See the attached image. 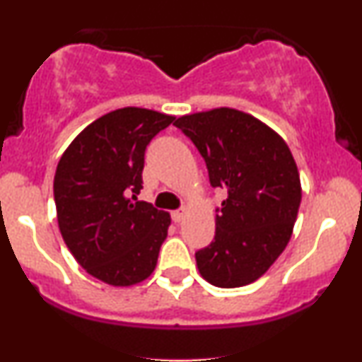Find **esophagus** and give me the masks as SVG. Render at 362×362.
I'll list each match as a JSON object with an SVG mask.
<instances>
[{
  "label": "esophagus",
  "instance_id": "obj_1",
  "mask_svg": "<svg viewBox=\"0 0 362 362\" xmlns=\"http://www.w3.org/2000/svg\"><path fill=\"white\" fill-rule=\"evenodd\" d=\"M172 219H173V221H175V223L184 221V209L173 211V213H172Z\"/></svg>",
  "mask_w": 362,
  "mask_h": 362
}]
</instances>
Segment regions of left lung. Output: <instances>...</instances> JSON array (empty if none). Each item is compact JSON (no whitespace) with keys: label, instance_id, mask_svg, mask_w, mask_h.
Returning a JSON list of instances; mask_svg holds the SVG:
<instances>
[{"label":"left lung","instance_id":"left-lung-1","mask_svg":"<svg viewBox=\"0 0 362 362\" xmlns=\"http://www.w3.org/2000/svg\"><path fill=\"white\" fill-rule=\"evenodd\" d=\"M173 126L204 158L211 185L226 192L214 240L195 252L199 272L218 288L250 284L293 235L301 202L296 161L276 131L228 107L184 115Z\"/></svg>","mask_w":362,"mask_h":362}]
</instances>
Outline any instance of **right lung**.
I'll return each mask as SVG.
<instances>
[{
	"mask_svg": "<svg viewBox=\"0 0 362 362\" xmlns=\"http://www.w3.org/2000/svg\"><path fill=\"white\" fill-rule=\"evenodd\" d=\"M173 115L126 107L86 126L62 153L54 201L62 240L90 276L132 286L155 271L170 214L138 201L144 151Z\"/></svg>",
	"mask_w": 362,
	"mask_h": 362,
	"instance_id": "1",
	"label": "right lung"
}]
</instances>
